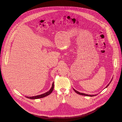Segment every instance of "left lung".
Listing matches in <instances>:
<instances>
[{
    "instance_id": "left-lung-1",
    "label": "left lung",
    "mask_w": 122,
    "mask_h": 122,
    "mask_svg": "<svg viewBox=\"0 0 122 122\" xmlns=\"http://www.w3.org/2000/svg\"><path fill=\"white\" fill-rule=\"evenodd\" d=\"M112 80H111V82L107 85V86L106 87H107L109 85V84H110V83L111 82V81H112ZM73 90H74V91L76 93H77V94H79V95H82V96H88V97H94V96H96V95H87V94H84V93H80V92H79L78 91H76V90H75L74 89H73Z\"/></svg>"
}]
</instances>
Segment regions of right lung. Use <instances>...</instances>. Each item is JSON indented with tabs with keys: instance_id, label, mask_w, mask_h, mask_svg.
Wrapping results in <instances>:
<instances>
[{
	"instance_id": "right-lung-1",
	"label": "right lung",
	"mask_w": 122,
	"mask_h": 122,
	"mask_svg": "<svg viewBox=\"0 0 122 122\" xmlns=\"http://www.w3.org/2000/svg\"><path fill=\"white\" fill-rule=\"evenodd\" d=\"M54 82L53 83V84H52V86L51 88V89L48 91L46 93L41 94V95H38V96H34V97H26L27 98H29V99H38V98H43L45 97H46L48 95H49L50 94H51V93L53 92V90H54Z\"/></svg>"
}]
</instances>
